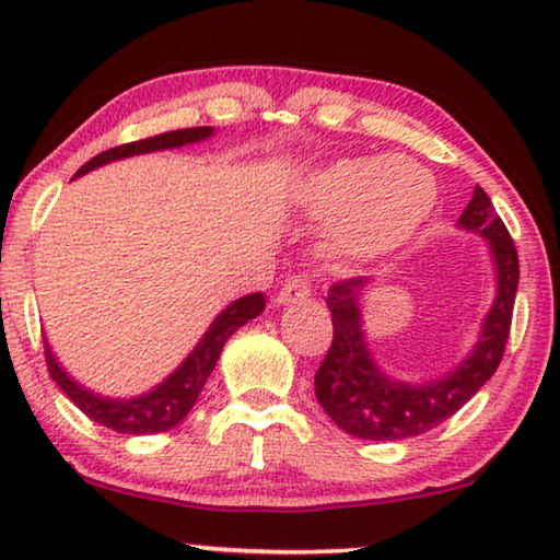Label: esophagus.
Masks as SVG:
<instances>
[{"label":"esophagus","mask_w":560,"mask_h":560,"mask_svg":"<svg viewBox=\"0 0 560 560\" xmlns=\"http://www.w3.org/2000/svg\"><path fill=\"white\" fill-rule=\"evenodd\" d=\"M308 295H311L308 275L298 272V275H290V278L282 282L278 301L280 303H295V301H303V298H308Z\"/></svg>","instance_id":"obj_1"}]
</instances>
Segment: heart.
<instances>
[{
    "instance_id": "1",
    "label": "heart",
    "mask_w": 560,
    "mask_h": 560,
    "mask_svg": "<svg viewBox=\"0 0 560 560\" xmlns=\"http://www.w3.org/2000/svg\"><path fill=\"white\" fill-rule=\"evenodd\" d=\"M435 201L433 175L408 158H347L313 173L303 206L341 255L374 259L416 234Z\"/></svg>"
}]
</instances>
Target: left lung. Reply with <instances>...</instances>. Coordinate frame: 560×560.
<instances>
[{
  "label": "left lung",
  "mask_w": 560,
  "mask_h": 560,
  "mask_svg": "<svg viewBox=\"0 0 560 560\" xmlns=\"http://www.w3.org/2000/svg\"><path fill=\"white\" fill-rule=\"evenodd\" d=\"M458 224L489 240L497 262V301L474 354L448 377L412 387L382 374L366 351L359 320L357 298L364 280H339L328 290L334 339L316 372V397L341 431L370 441H402L431 431L471 400L500 366L520 280L515 242L479 186Z\"/></svg>",
  "instance_id": "left-lung-1"
}]
</instances>
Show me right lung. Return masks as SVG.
Masks as SVG:
<instances>
[{
	"mask_svg": "<svg viewBox=\"0 0 560 560\" xmlns=\"http://www.w3.org/2000/svg\"><path fill=\"white\" fill-rule=\"evenodd\" d=\"M211 135V127H190V129H173V132H163L155 137H148V140H137L119 144V148L98 152L96 158H91L86 165H81V171L75 175H83L94 167L112 163V160L140 155V152H152V150H167V148H180V144L206 140ZM265 308L262 293L244 295L240 301H234L226 311L219 313V318L213 320L209 331L198 347L190 351L186 362H183L178 370H175L171 377H167L163 385L152 389V393L135 397V400H104L89 389L68 377V374L60 370L56 357L50 354L48 341H45V364H48L50 377L56 380V385L63 389L75 408L86 412V416L94 420V423L112 428L117 433H132V435H144V433H163L171 431L180 423L183 418L188 416L190 408H194L198 395L213 372V366L219 362L221 349L229 336H232L236 328L247 324L249 318H255Z\"/></svg>",
	"mask_w": 560,
	"mask_h": 560,
	"instance_id": "1",
	"label": "right lung"
}]
</instances>
